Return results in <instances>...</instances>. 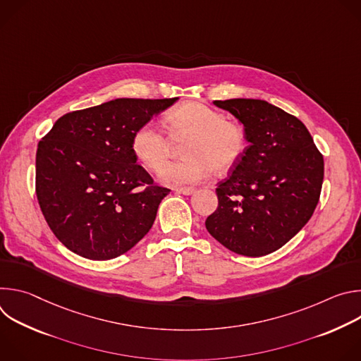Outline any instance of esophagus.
<instances>
[{
    "mask_svg": "<svg viewBox=\"0 0 361 361\" xmlns=\"http://www.w3.org/2000/svg\"><path fill=\"white\" fill-rule=\"evenodd\" d=\"M174 191H176V192H178V194L190 195V194H192V192H194V188H192V187H183V188H176Z\"/></svg>",
    "mask_w": 361,
    "mask_h": 361,
    "instance_id": "esophagus-1",
    "label": "esophagus"
}]
</instances>
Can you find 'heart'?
<instances>
[{
    "label": "heart",
    "mask_w": 361,
    "mask_h": 361,
    "mask_svg": "<svg viewBox=\"0 0 361 361\" xmlns=\"http://www.w3.org/2000/svg\"><path fill=\"white\" fill-rule=\"evenodd\" d=\"M171 138L187 140L184 160L169 163L160 173L166 184H194L209 178L213 170L227 174L243 159L247 149V133L243 124L202 102L190 101L173 109L166 117ZM170 138L154 123L140 126L131 140L137 161L149 171H159L169 159Z\"/></svg>",
    "instance_id": "b5f03b06"
}]
</instances>
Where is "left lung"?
<instances>
[{"label": "left lung", "mask_w": 361, "mask_h": 361, "mask_svg": "<svg viewBox=\"0 0 361 361\" xmlns=\"http://www.w3.org/2000/svg\"><path fill=\"white\" fill-rule=\"evenodd\" d=\"M214 104L238 118L248 145L219 183V207L205 228L237 254H270L312 219L323 185V156L297 117L267 101L233 98Z\"/></svg>", "instance_id": "8db88e82"}]
</instances>
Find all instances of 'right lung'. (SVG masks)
Instances as JSON below:
<instances>
[{
	"instance_id": "add662e5",
	"label": "right lung",
	"mask_w": 361,
	"mask_h": 361,
	"mask_svg": "<svg viewBox=\"0 0 361 361\" xmlns=\"http://www.w3.org/2000/svg\"><path fill=\"white\" fill-rule=\"evenodd\" d=\"M177 101L117 98L60 117L38 142L35 192L54 235L90 260H111L151 228L170 188L131 151L135 130Z\"/></svg>"
}]
</instances>
